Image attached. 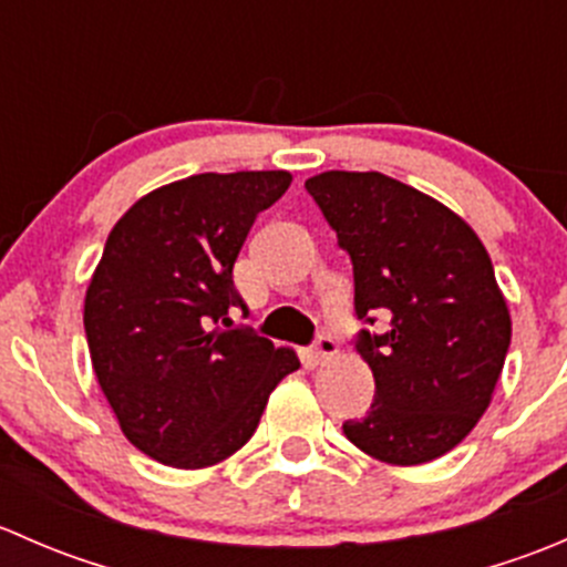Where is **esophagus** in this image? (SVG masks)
I'll return each instance as SVG.
<instances>
[{"mask_svg":"<svg viewBox=\"0 0 567 567\" xmlns=\"http://www.w3.org/2000/svg\"><path fill=\"white\" fill-rule=\"evenodd\" d=\"M312 351H316L318 359H331L337 353V340L331 334H318L316 342H312Z\"/></svg>","mask_w":567,"mask_h":567,"instance_id":"1","label":"esophagus"}]
</instances>
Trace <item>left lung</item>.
Here are the masks:
<instances>
[{
	"label": "left lung",
	"instance_id": "obj_1",
	"mask_svg": "<svg viewBox=\"0 0 567 567\" xmlns=\"http://www.w3.org/2000/svg\"><path fill=\"white\" fill-rule=\"evenodd\" d=\"M353 266V346L375 398L342 433L373 458L414 466L468 436L499 381L511 312L472 227L427 194L381 173L305 183ZM391 318L384 336L374 316Z\"/></svg>",
	"mask_w": 567,
	"mask_h": 567
}]
</instances>
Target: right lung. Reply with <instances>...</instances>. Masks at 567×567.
I'll return each instance as SVG.
<instances>
[{"label": "right lung", "instance_id": "obj_1", "mask_svg": "<svg viewBox=\"0 0 567 567\" xmlns=\"http://www.w3.org/2000/svg\"><path fill=\"white\" fill-rule=\"evenodd\" d=\"M282 169L203 173L156 188L106 238L84 299L90 359L125 439L153 461L203 468L257 431L299 359L249 326L233 266L257 214L290 186Z\"/></svg>", "mask_w": 567, "mask_h": 567}]
</instances>
